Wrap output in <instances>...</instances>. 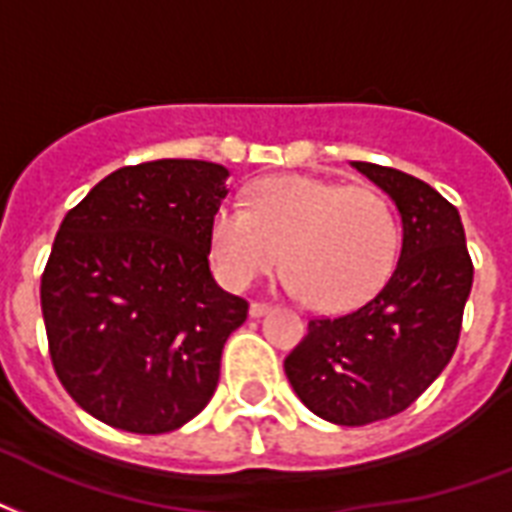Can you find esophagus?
Here are the masks:
<instances>
[{
  "label": "esophagus",
  "mask_w": 512,
  "mask_h": 512,
  "mask_svg": "<svg viewBox=\"0 0 512 512\" xmlns=\"http://www.w3.org/2000/svg\"><path fill=\"white\" fill-rule=\"evenodd\" d=\"M271 308L273 306H268V303H252V306H249V317H255V319L265 317V314H268Z\"/></svg>",
  "instance_id": "obj_1"
}]
</instances>
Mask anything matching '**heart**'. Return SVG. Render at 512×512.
Listing matches in <instances>:
<instances>
[{
    "mask_svg": "<svg viewBox=\"0 0 512 512\" xmlns=\"http://www.w3.org/2000/svg\"><path fill=\"white\" fill-rule=\"evenodd\" d=\"M212 263L233 287L279 265L284 287L319 311L360 306L386 282L400 228L384 195L333 179L284 174L257 182L247 206L222 204L209 228Z\"/></svg>",
    "mask_w": 512,
    "mask_h": 512,
    "instance_id": "b5f03b06",
    "label": "heart"
}]
</instances>
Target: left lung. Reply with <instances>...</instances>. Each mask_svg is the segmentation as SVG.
I'll return each instance as SVG.
<instances>
[{"label": "left lung", "mask_w": 512, "mask_h": 512, "mask_svg": "<svg viewBox=\"0 0 512 512\" xmlns=\"http://www.w3.org/2000/svg\"><path fill=\"white\" fill-rule=\"evenodd\" d=\"M395 201L403 249L381 290L335 319H311L284 373L319 419L362 427L405 411L454 357L473 260L462 217L427 182L376 163H351Z\"/></svg>", "instance_id": "1"}]
</instances>
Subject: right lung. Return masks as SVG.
<instances>
[{"label": "right lung", "instance_id": "1", "mask_svg": "<svg viewBox=\"0 0 512 512\" xmlns=\"http://www.w3.org/2000/svg\"><path fill=\"white\" fill-rule=\"evenodd\" d=\"M228 177L185 158L123 166L61 222L42 319L58 381L93 419L161 435L212 400L222 346L249 311L209 271Z\"/></svg>", "mask_w": 512, "mask_h": 512}]
</instances>
